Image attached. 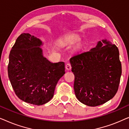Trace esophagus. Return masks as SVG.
I'll return each mask as SVG.
<instances>
[{
	"label": "esophagus",
	"instance_id": "34e87169",
	"mask_svg": "<svg viewBox=\"0 0 129 129\" xmlns=\"http://www.w3.org/2000/svg\"><path fill=\"white\" fill-rule=\"evenodd\" d=\"M66 69L67 70H70L72 69V65H71V64H70V63H68L66 64Z\"/></svg>",
	"mask_w": 129,
	"mask_h": 129
}]
</instances>
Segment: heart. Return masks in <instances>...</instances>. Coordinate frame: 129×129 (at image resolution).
<instances>
[{
	"mask_svg": "<svg viewBox=\"0 0 129 129\" xmlns=\"http://www.w3.org/2000/svg\"><path fill=\"white\" fill-rule=\"evenodd\" d=\"M80 41V38L77 36H69L65 37L60 42V44L62 46H69L76 45Z\"/></svg>",
	"mask_w": 129,
	"mask_h": 129,
	"instance_id": "1",
	"label": "heart"
}]
</instances>
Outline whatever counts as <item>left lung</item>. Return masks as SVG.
<instances>
[{"label":"left lung","mask_w":129,"mask_h":129,"mask_svg":"<svg viewBox=\"0 0 129 129\" xmlns=\"http://www.w3.org/2000/svg\"><path fill=\"white\" fill-rule=\"evenodd\" d=\"M75 75L74 90L77 99L89 106H97L113 98L121 75L117 47L106 39L98 42L89 52L70 59Z\"/></svg>","instance_id":"obj_1"}]
</instances>
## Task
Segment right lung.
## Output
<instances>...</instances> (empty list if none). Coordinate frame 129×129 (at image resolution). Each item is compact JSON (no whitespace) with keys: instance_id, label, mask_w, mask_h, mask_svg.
I'll return each instance as SVG.
<instances>
[{"instance_id":"1","label":"right lung","mask_w":129,"mask_h":129,"mask_svg":"<svg viewBox=\"0 0 129 129\" xmlns=\"http://www.w3.org/2000/svg\"><path fill=\"white\" fill-rule=\"evenodd\" d=\"M39 39L22 33L10 50L8 76L16 96L26 103L42 105L52 99L64 63H52L43 55Z\"/></svg>"}]
</instances>
